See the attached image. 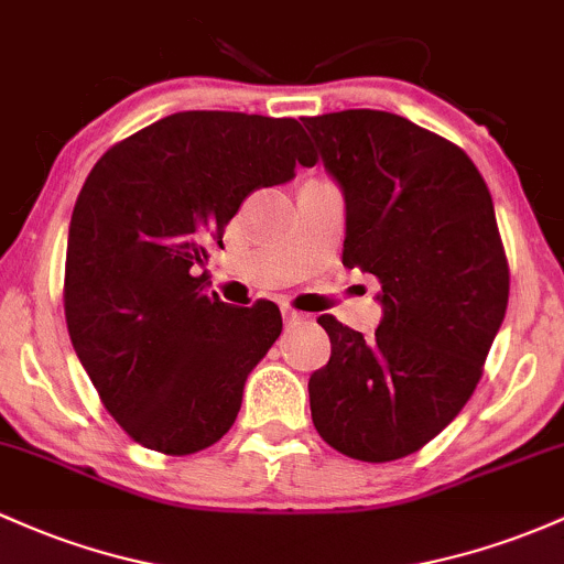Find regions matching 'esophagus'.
I'll list each match as a JSON object with an SVG mask.
<instances>
[{
    "instance_id": "esophagus-1",
    "label": "esophagus",
    "mask_w": 564,
    "mask_h": 564,
    "mask_svg": "<svg viewBox=\"0 0 564 564\" xmlns=\"http://www.w3.org/2000/svg\"><path fill=\"white\" fill-rule=\"evenodd\" d=\"M281 315H283V324H286V326L300 324V321L305 318V315H302L300 311H294V307H281Z\"/></svg>"
}]
</instances>
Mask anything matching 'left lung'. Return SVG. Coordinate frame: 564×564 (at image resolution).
Segmentation results:
<instances>
[{
	"instance_id": "left-lung-1",
	"label": "left lung",
	"mask_w": 564,
	"mask_h": 564,
	"mask_svg": "<svg viewBox=\"0 0 564 564\" xmlns=\"http://www.w3.org/2000/svg\"><path fill=\"white\" fill-rule=\"evenodd\" d=\"M345 195V268L380 281L372 339L321 315L332 339L311 375L313 425L352 460L417 453L471 399L509 305L490 189L453 141L377 109L305 117Z\"/></svg>"
}]
</instances>
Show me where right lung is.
<instances>
[{"mask_svg": "<svg viewBox=\"0 0 564 564\" xmlns=\"http://www.w3.org/2000/svg\"><path fill=\"white\" fill-rule=\"evenodd\" d=\"M315 165L292 117L176 111L93 165L74 203L64 311L77 358L120 429L163 455L212 447L283 329L259 300L206 292L208 246L240 203Z\"/></svg>", "mask_w": 564, "mask_h": 564, "instance_id": "right-lung-1", "label": "right lung"}]
</instances>
